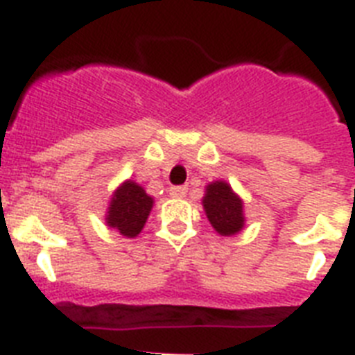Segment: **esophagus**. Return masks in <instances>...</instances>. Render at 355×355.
Returning <instances> with one entry per match:
<instances>
[{
	"mask_svg": "<svg viewBox=\"0 0 355 355\" xmlns=\"http://www.w3.org/2000/svg\"><path fill=\"white\" fill-rule=\"evenodd\" d=\"M168 192H171L172 198L181 199V198H184V196H187L189 189H187V187H171V190H168Z\"/></svg>",
	"mask_w": 355,
	"mask_h": 355,
	"instance_id": "esophagus-1",
	"label": "esophagus"
}]
</instances>
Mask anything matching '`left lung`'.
<instances>
[{"instance_id": "left-lung-1", "label": "left lung", "mask_w": 355, "mask_h": 355, "mask_svg": "<svg viewBox=\"0 0 355 355\" xmlns=\"http://www.w3.org/2000/svg\"><path fill=\"white\" fill-rule=\"evenodd\" d=\"M202 208L214 230L223 237H232L244 228V205L226 181H215L207 187Z\"/></svg>"}]
</instances>
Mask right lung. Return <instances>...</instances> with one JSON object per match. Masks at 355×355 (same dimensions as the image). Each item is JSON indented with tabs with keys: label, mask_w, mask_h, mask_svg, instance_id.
<instances>
[{
	"label": "right lung",
	"mask_w": 355,
	"mask_h": 355,
	"mask_svg": "<svg viewBox=\"0 0 355 355\" xmlns=\"http://www.w3.org/2000/svg\"><path fill=\"white\" fill-rule=\"evenodd\" d=\"M154 199L135 181H125L114 190L107 207L105 223L123 237H138L153 210Z\"/></svg>",
	"instance_id": "add662e5"
}]
</instances>
